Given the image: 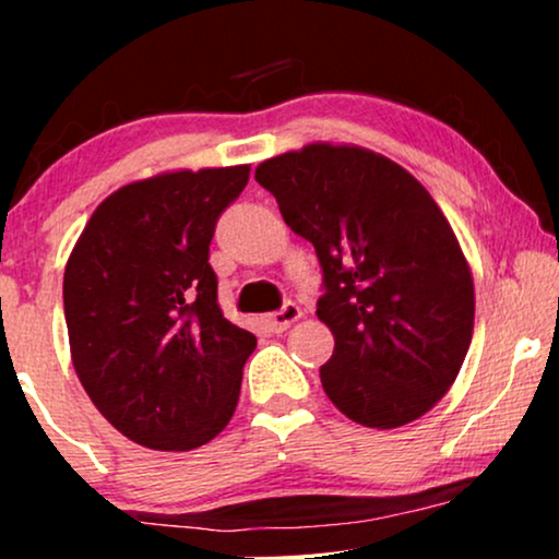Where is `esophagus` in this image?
<instances>
[{
    "label": "esophagus",
    "instance_id": "esophagus-1",
    "mask_svg": "<svg viewBox=\"0 0 559 559\" xmlns=\"http://www.w3.org/2000/svg\"><path fill=\"white\" fill-rule=\"evenodd\" d=\"M300 318H302V310L297 308L295 302H287L282 310L270 312V316L264 318V323H266V328H270V331L282 333V331H287V328L293 323H297Z\"/></svg>",
    "mask_w": 559,
    "mask_h": 559
}]
</instances>
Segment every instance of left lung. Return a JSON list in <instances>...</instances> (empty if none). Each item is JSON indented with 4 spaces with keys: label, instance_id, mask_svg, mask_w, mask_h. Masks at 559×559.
Masks as SVG:
<instances>
[{
    "label": "left lung",
    "instance_id": "left-lung-1",
    "mask_svg": "<svg viewBox=\"0 0 559 559\" xmlns=\"http://www.w3.org/2000/svg\"><path fill=\"white\" fill-rule=\"evenodd\" d=\"M254 178L323 266L328 400L364 427L415 423L453 386L476 316L468 259L440 205L402 165L356 144H305Z\"/></svg>",
    "mask_w": 559,
    "mask_h": 559
}]
</instances>
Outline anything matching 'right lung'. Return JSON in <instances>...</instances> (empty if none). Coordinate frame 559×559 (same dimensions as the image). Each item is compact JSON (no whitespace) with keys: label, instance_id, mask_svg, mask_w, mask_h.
<instances>
[{"label":"right lung","instance_id":"1","mask_svg":"<svg viewBox=\"0 0 559 559\" xmlns=\"http://www.w3.org/2000/svg\"><path fill=\"white\" fill-rule=\"evenodd\" d=\"M249 165L173 170L98 203L68 257L73 369L136 445L193 450L234 417L254 333L224 318L209 247Z\"/></svg>","mask_w":559,"mask_h":559}]
</instances>
